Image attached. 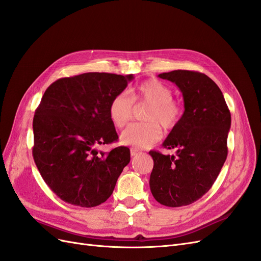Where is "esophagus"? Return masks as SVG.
Here are the masks:
<instances>
[{
  "instance_id": "34e87169",
  "label": "esophagus",
  "mask_w": 261,
  "mask_h": 261,
  "mask_svg": "<svg viewBox=\"0 0 261 261\" xmlns=\"http://www.w3.org/2000/svg\"><path fill=\"white\" fill-rule=\"evenodd\" d=\"M138 154H140V152L138 151L137 149H135V148H132V149H130V155H132V156H136V155H138Z\"/></svg>"
}]
</instances>
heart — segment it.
<instances>
[{
	"mask_svg": "<svg viewBox=\"0 0 261 261\" xmlns=\"http://www.w3.org/2000/svg\"><path fill=\"white\" fill-rule=\"evenodd\" d=\"M134 101L149 103L145 114L148 122L128 126L121 135V141L125 145L137 149L151 147L161 138L159 125L165 130H171L180 120L181 108L178 102L173 100V90L159 81L150 80L141 83L132 97L127 92H120L112 99L109 115L117 128H123L130 121Z\"/></svg>",
	"mask_w": 261,
	"mask_h": 261,
	"instance_id": "heart-1",
	"label": "heart"
}]
</instances>
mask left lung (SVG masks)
Segmentation results:
<instances>
[{
	"instance_id": "left-lung-1",
	"label": "left lung",
	"mask_w": 261,
	"mask_h": 261,
	"mask_svg": "<svg viewBox=\"0 0 261 261\" xmlns=\"http://www.w3.org/2000/svg\"><path fill=\"white\" fill-rule=\"evenodd\" d=\"M158 77L178 87L185 110L162 144L176 154L149 152L153 159L150 191L163 206H187L209 191L223 167L231 113L222 91L207 75L178 69Z\"/></svg>"
}]
</instances>
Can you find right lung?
<instances>
[{
	"mask_svg": "<svg viewBox=\"0 0 261 261\" xmlns=\"http://www.w3.org/2000/svg\"><path fill=\"white\" fill-rule=\"evenodd\" d=\"M133 80V74L85 73L61 78L45 90L34 116L33 155L46 185L63 201L91 208L112 195L130 161L129 149L102 152L96 147L117 140L109 107Z\"/></svg>",
	"mask_w": 261,
	"mask_h": 261,
	"instance_id": "add662e5",
	"label": "right lung"
}]
</instances>
